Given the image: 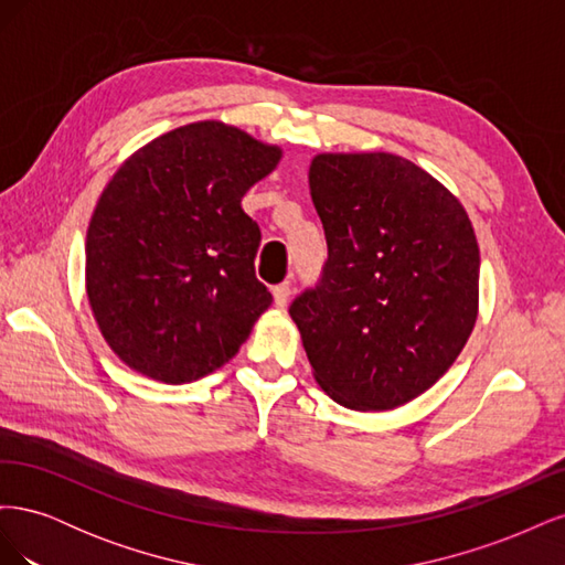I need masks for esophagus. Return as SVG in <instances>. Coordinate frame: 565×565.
I'll return each instance as SVG.
<instances>
[{
	"label": "esophagus",
	"mask_w": 565,
	"mask_h": 565,
	"mask_svg": "<svg viewBox=\"0 0 565 565\" xmlns=\"http://www.w3.org/2000/svg\"><path fill=\"white\" fill-rule=\"evenodd\" d=\"M289 292H292V285H289V280H285V282L273 287V299H276V306H280V309L287 303Z\"/></svg>",
	"instance_id": "esophagus-1"
}]
</instances>
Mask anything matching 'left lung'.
I'll list each match as a JSON object with an SVG mask.
<instances>
[{
    "instance_id": "8db88e82",
    "label": "left lung",
    "mask_w": 565,
    "mask_h": 565,
    "mask_svg": "<svg viewBox=\"0 0 565 565\" xmlns=\"http://www.w3.org/2000/svg\"><path fill=\"white\" fill-rule=\"evenodd\" d=\"M320 278L289 306L316 382L351 409H393L434 386L478 311V243L459 200L391 152L318 156Z\"/></svg>"
}]
</instances>
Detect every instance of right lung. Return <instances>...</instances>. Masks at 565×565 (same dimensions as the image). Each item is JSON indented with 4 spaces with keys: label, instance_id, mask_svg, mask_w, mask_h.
<instances>
[{
    "label": "right lung",
    "instance_id": "1",
    "mask_svg": "<svg viewBox=\"0 0 565 565\" xmlns=\"http://www.w3.org/2000/svg\"><path fill=\"white\" fill-rule=\"evenodd\" d=\"M278 160L241 129L195 122L117 169L87 231V295L129 367L183 384L243 347L273 297L254 276L262 231L241 202Z\"/></svg>",
    "mask_w": 565,
    "mask_h": 565
}]
</instances>
